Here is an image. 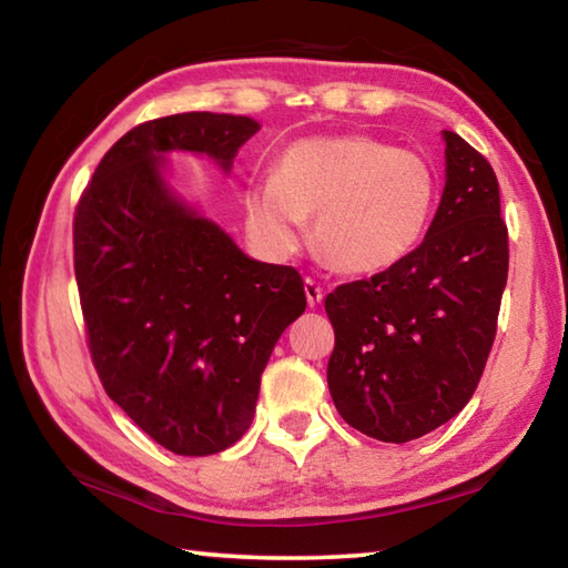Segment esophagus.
Returning <instances> with one entry per match:
<instances>
[{"label": "esophagus", "mask_w": 568, "mask_h": 568, "mask_svg": "<svg viewBox=\"0 0 568 568\" xmlns=\"http://www.w3.org/2000/svg\"><path fill=\"white\" fill-rule=\"evenodd\" d=\"M305 297H307V305L315 307L321 305L323 301V287L313 281V277H305Z\"/></svg>", "instance_id": "1"}]
</instances>
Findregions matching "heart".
<instances>
[{
    "label": "heart",
    "instance_id": "heart-1",
    "mask_svg": "<svg viewBox=\"0 0 568 568\" xmlns=\"http://www.w3.org/2000/svg\"><path fill=\"white\" fill-rule=\"evenodd\" d=\"M434 205V168L365 134L295 142L277 158L273 178L250 180L243 190L245 233L263 255H295L307 217H315L323 257L348 275L388 271L408 257Z\"/></svg>",
    "mask_w": 568,
    "mask_h": 568
}]
</instances>
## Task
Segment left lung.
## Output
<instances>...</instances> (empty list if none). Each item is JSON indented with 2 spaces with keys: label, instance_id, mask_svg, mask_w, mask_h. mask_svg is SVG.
I'll return each instance as SVG.
<instances>
[{
  "label": "left lung",
  "instance_id": "1",
  "mask_svg": "<svg viewBox=\"0 0 568 568\" xmlns=\"http://www.w3.org/2000/svg\"><path fill=\"white\" fill-rule=\"evenodd\" d=\"M446 185L423 243L388 271L325 297L328 388L361 434L406 444L466 403L496 338L508 233L488 160L444 130Z\"/></svg>",
  "mask_w": 568,
  "mask_h": 568
}]
</instances>
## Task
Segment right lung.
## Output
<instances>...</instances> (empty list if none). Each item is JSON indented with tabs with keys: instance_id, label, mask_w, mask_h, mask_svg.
<instances>
[{
	"instance_id": "obj_1",
	"label": "right lung",
	"mask_w": 568,
	"mask_h": 568,
	"mask_svg": "<svg viewBox=\"0 0 568 568\" xmlns=\"http://www.w3.org/2000/svg\"><path fill=\"white\" fill-rule=\"evenodd\" d=\"M253 118L182 112L110 148L74 213V277L108 396L178 456L220 454L255 416L277 338L305 311L295 267L247 257L165 178L168 152L225 172Z\"/></svg>"
}]
</instances>
